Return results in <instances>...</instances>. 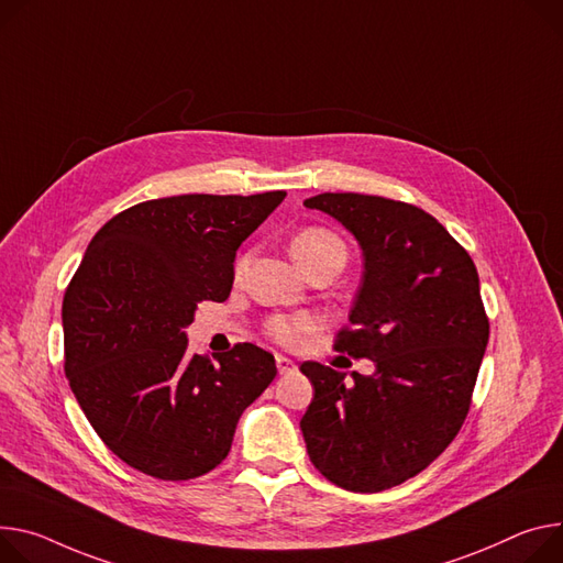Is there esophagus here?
<instances>
[{"label":"esophagus","instance_id":"esophagus-1","mask_svg":"<svg viewBox=\"0 0 563 563\" xmlns=\"http://www.w3.org/2000/svg\"><path fill=\"white\" fill-rule=\"evenodd\" d=\"M276 368L280 375H287L291 371H296V364L289 360V356H283V354H276Z\"/></svg>","mask_w":563,"mask_h":563}]
</instances>
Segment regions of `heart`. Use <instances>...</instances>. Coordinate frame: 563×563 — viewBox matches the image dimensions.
<instances>
[{
	"label": "heart",
	"instance_id": "1",
	"mask_svg": "<svg viewBox=\"0 0 563 563\" xmlns=\"http://www.w3.org/2000/svg\"><path fill=\"white\" fill-rule=\"evenodd\" d=\"M332 251H343L345 246L343 242L332 235L325 229L319 227H310V229H302L291 238V255L296 258V263L300 267H308L310 263L323 258V255L332 253ZM246 265V258H242L235 263V274H240ZM317 325V319L312 314H289V317H272L267 321V334L278 341L280 345H298L302 343V339L308 336Z\"/></svg>",
	"mask_w": 563,
	"mask_h": 563
}]
</instances>
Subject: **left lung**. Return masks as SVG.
Here are the masks:
<instances>
[{"label":"left lung","mask_w":563,"mask_h":563,"mask_svg":"<svg viewBox=\"0 0 563 563\" xmlns=\"http://www.w3.org/2000/svg\"><path fill=\"white\" fill-rule=\"evenodd\" d=\"M305 207L339 220L364 251V278L334 350L375 362L345 375L305 362L314 399L300 420L312 465L373 494L418 476L463 427L489 339L470 253L429 213L377 195L321 192Z\"/></svg>","instance_id":"left-lung-1"}]
</instances>
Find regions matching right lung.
<instances>
[{
  "mask_svg": "<svg viewBox=\"0 0 563 563\" xmlns=\"http://www.w3.org/2000/svg\"><path fill=\"white\" fill-rule=\"evenodd\" d=\"M175 195L100 229L63 300L65 373L93 431L130 467L190 481L231 451L244 408L276 377L274 354L238 343L188 354L197 302L227 300L238 246L285 199Z\"/></svg>",
  "mask_w": 563,
  "mask_h": 563,
  "instance_id": "add662e5",
  "label": "right lung"
}]
</instances>
